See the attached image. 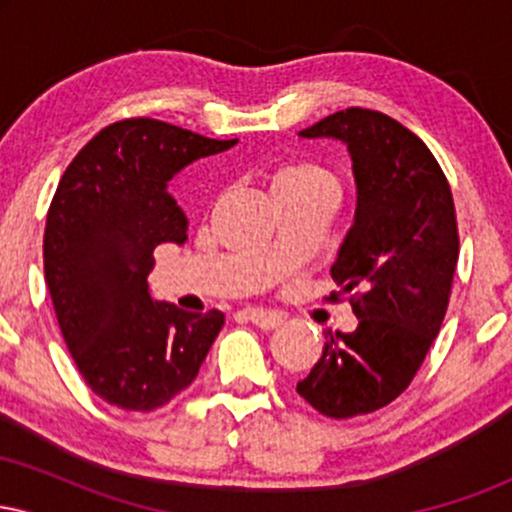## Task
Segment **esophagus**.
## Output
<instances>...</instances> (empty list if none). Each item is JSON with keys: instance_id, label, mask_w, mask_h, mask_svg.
Masks as SVG:
<instances>
[{"instance_id": "34e87169", "label": "esophagus", "mask_w": 512, "mask_h": 512, "mask_svg": "<svg viewBox=\"0 0 512 512\" xmlns=\"http://www.w3.org/2000/svg\"><path fill=\"white\" fill-rule=\"evenodd\" d=\"M245 317L252 322V325L262 327V330H274V327L284 325V315L274 313V310L264 308H248L245 310Z\"/></svg>"}]
</instances>
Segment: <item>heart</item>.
<instances>
[{
    "label": "heart",
    "mask_w": 512,
    "mask_h": 512,
    "mask_svg": "<svg viewBox=\"0 0 512 512\" xmlns=\"http://www.w3.org/2000/svg\"><path fill=\"white\" fill-rule=\"evenodd\" d=\"M269 187H272V195H279V192H305V190H332L334 187L332 175L320 166H313V163H284L272 173V180H269Z\"/></svg>",
    "instance_id": "heart-1"
}]
</instances>
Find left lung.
Wrapping results in <instances>:
<instances>
[{"label":"left lung","instance_id":"8db88e82","mask_svg":"<svg viewBox=\"0 0 512 512\" xmlns=\"http://www.w3.org/2000/svg\"><path fill=\"white\" fill-rule=\"evenodd\" d=\"M351 156L354 223L332 264L354 332L327 334L296 392L332 419L383 409L407 390L438 337L457 267L455 204L428 146L375 110H339L298 132Z\"/></svg>","mask_w":512,"mask_h":512}]
</instances>
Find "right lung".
Returning <instances> with one entry per match:
<instances>
[{"label": "right lung", "instance_id": "add662e5", "mask_svg": "<svg viewBox=\"0 0 512 512\" xmlns=\"http://www.w3.org/2000/svg\"><path fill=\"white\" fill-rule=\"evenodd\" d=\"M161 120L108 125L64 170L48 211L45 284L86 385L129 411L163 407L192 385L223 313L154 301V250L187 240L168 182L236 146Z\"/></svg>", "mask_w": 512, "mask_h": 512}]
</instances>
